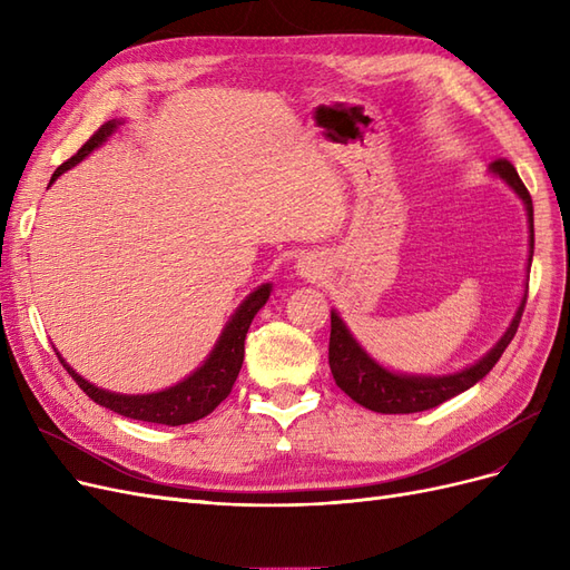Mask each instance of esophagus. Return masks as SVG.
Masks as SVG:
<instances>
[{
    "label": "esophagus",
    "mask_w": 570,
    "mask_h": 570,
    "mask_svg": "<svg viewBox=\"0 0 570 570\" xmlns=\"http://www.w3.org/2000/svg\"><path fill=\"white\" fill-rule=\"evenodd\" d=\"M297 268H299V275H304V278H318V273H321L318 262H316L314 256H304V258H299Z\"/></svg>",
    "instance_id": "esophagus-1"
}]
</instances>
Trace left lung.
Instances as JSON below:
<instances>
[{
	"label": "left lung",
	"mask_w": 570,
	"mask_h": 570,
	"mask_svg": "<svg viewBox=\"0 0 570 570\" xmlns=\"http://www.w3.org/2000/svg\"><path fill=\"white\" fill-rule=\"evenodd\" d=\"M490 170L494 176L502 178L525 204L528 223H530V258H528V268H530L532 249H534V228H532V199H530L528 187L523 185L519 174H515L513 164L507 159L492 161ZM525 299H528V289L521 299L519 312H515L502 340H499L494 347L478 361V364L463 368L454 375H440V377L400 375V373H392V371L383 368L377 361H373L364 350H361V344L352 337L347 325L342 323V318L335 312H331V347H327V364H331L337 387L344 394H350L356 404L366 406L371 411L416 413V411L433 409L446 400H452V396L465 392L469 387H473L478 381H482V377L492 371L499 356H502L504 350L509 347V342L513 340L515 331H519Z\"/></svg>",
	"instance_id": "obj_1"
}]
</instances>
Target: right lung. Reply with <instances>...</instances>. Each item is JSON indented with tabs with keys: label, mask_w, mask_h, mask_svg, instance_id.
Listing matches in <instances>:
<instances>
[{
	"label": "right lung",
	"mask_w": 570,
	"mask_h": 570,
	"mask_svg": "<svg viewBox=\"0 0 570 570\" xmlns=\"http://www.w3.org/2000/svg\"><path fill=\"white\" fill-rule=\"evenodd\" d=\"M114 130H116V120H109V124L101 126L90 137V140L78 149L76 157L63 161L55 170V176H51L49 185L55 183L63 174V170H68L88 157V154L105 142ZM268 297H271L268 283L256 287L252 295L243 304H239V308L233 314L228 325L223 327V333L216 342L214 352L209 354V358H206L193 375L185 377L183 383L168 387L164 392H154V394L107 392L101 387H95L92 383L85 381V377H80L71 366L66 364L59 352H57V356L63 364V368L68 371V375H71L78 383V387L99 406H107L109 411L120 413V416L132 419V421H145V423H161V425L195 423L204 416H209V413L230 394V390L237 381V373H239V368H243L245 337H247V331L252 325V318L256 316L258 308L266 304Z\"/></svg>",
	"instance_id": "add662e5"
}]
</instances>
